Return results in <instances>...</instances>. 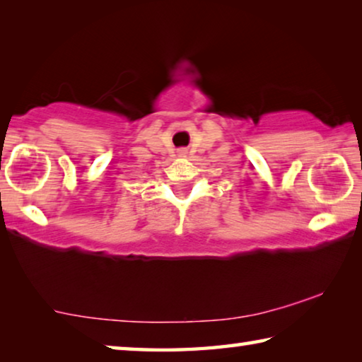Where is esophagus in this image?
<instances>
[{"label": "esophagus", "mask_w": 362, "mask_h": 362, "mask_svg": "<svg viewBox=\"0 0 362 362\" xmlns=\"http://www.w3.org/2000/svg\"><path fill=\"white\" fill-rule=\"evenodd\" d=\"M179 155H180V156H185V155H187V150H185V148H180V150H179Z\"/></svg>", "instance_id": "esophagus-1"}]
</instances>
